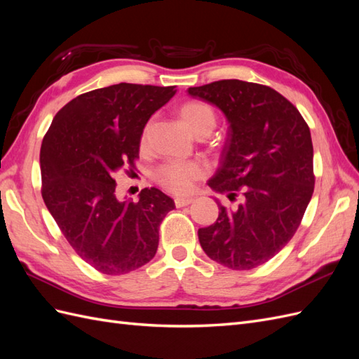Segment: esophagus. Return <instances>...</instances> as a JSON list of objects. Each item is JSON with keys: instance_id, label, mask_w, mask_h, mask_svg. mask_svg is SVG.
Segmentation results:
<instances>
[{"instance_id": "1", "label": "esophagus", "mask_w": 359, "mask_h": 359, "mask_svg": "<svg viewBox=\"0 0 359 359\" xmlns=\"http://www.w3.org/2000/svg\"><path fill=\"white\" fill-rule=\"evenodd\" d=\"M193 201H194L193 198H175V205L178 206V208H181V206L190 205Z\"/></svg>"}]
</instances>
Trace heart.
<instances>
[{
  "label": "heart",
  "mask_w": 359,
  "mask_h": 359,
  "mask_svg": "<svg viewBox=\"0 0 359 359\" xmlns=\"http://www.w3.org/2000/svg\"><path fill=\"white\" fill-rule=\"evenodd\" d=\"M178 115L190 132L196 136H208L217 126V115L212 107L201 100H189L178 107ZM151 124L148 123L140 135V144L145 145ZM205 175V168L199 163H166L156 172V181L161 187L173 193H187L194 181Z\"/></svg>",
  "instance_id": "1"
}]
</instances>
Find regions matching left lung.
I'll list each match as a JSON object with an SVG mask.
<instances>
[{
    "label": "left lung",
    "instance_id": "left-lung-1",
    "mask_svg": "<svg viewBox=\"0 0 359 359\" xmlns=\"http://www.w3.org/2000/svg\"><path fill=\"white\" fill-rule=\"evenodd\" d=\"M215 104L229 128L220 168L208 186L238 208L219 205V219L198 231L203 252L231 269L273 259L295 235L314 190L307 123L286 97L266 85L223 79L187 90Z\"/></svg>",
    "mask_w": 359,
    "mask_h": 359
}]
</instances>
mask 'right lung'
Listing matches in <instances>:
<instances>
[{
    "instance_id": "add662e5",
    "label": "right lung",
    "mask_w": 359,
    "mask_h": 359,
    "mask_svg": "<svg viewBox=\"0 0 359 359\" xmlns=\"http://www.w3.org/2000/svg\"><path fill=\"white\" fill-rule=\"evenodd\" d=\"M175 93V86L126 82L88 91L58 111L43 137V201L74 252L103 274L148 264L160 223L175 208L156 187L140 191L139 202L118 201L114 180L136 168L145 124Z\"/></svg>"
}]
</instances>
